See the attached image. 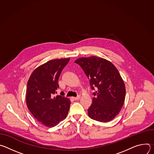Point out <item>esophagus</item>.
I'll use <instances>...</instances> for the list:
<instances>
[{
  "mask_svg": "<svg viewBox=\"0 0 154 154\" xmlns=\"http://www.w3.org/2000/svg\"><path fill=\"white\" fill-rule=\"evenodd\" d=\"M80 96H77V97H72L73 100H78L80 99Z\"/></svg>",
  "mask_w": 154,
  "mask_h": 154,
  "instance_id": "obj_1",
  "label": "esophagus"
}]
</instances>
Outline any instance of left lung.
Wrapping results in <instances>:
<instances>
[{
  "label": "left lung",
  "instance_id": "left-lung-1",
  "mask_svg": "<svg viewBox=\"0 0 154 154\" xmlns=\"http://www.w3.org/2000/svg\"><path fill=\"white\" fill-rule=\"evenodd\" d=\"M90 80L93 102L88 109L90 118L106 122L120 112L125 97L124 82L117 68L108 60L96 56L82 57L75 61Z\"/></svg>",
  "mask_w": 154,
  "mask_h": 154
}]
</instances>
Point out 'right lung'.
I'll use <instances>...</instances> for the list:
<instances>
[{"instance_id":"obj_1","label":"right lung","mask_w":154,"mask_h":154,"mask_svg":"<svg viewBox=\"0 0 154 154\" xmlns=\"http://www.w3.org/2000/svg\"><path fill=\"white\" fill-rule=\"evenodd\" d=\"M70 58L49 60L36 68L27 82V106L34 118L48 127L57 125L66 118L71 101L61 96L54 97L59 87L62 70Z\"/></svg>"}]
</instances>
